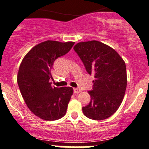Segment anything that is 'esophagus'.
<instances>
[{"mask_svg": "<svg viewBox=\"0 0 149 149\" xmlns=\"http://www.w3.org/2000/svg\"><path fill=\"white\" fill-rule=\"evenodd\" d=\"M81 92V89H79V88H74V93L77 94V93H80Z\"/></svg>", "mask_w": 149, "mask_h": 149, "instance_id": "esophagus-1", "label": "esophagus"}]
</instances>
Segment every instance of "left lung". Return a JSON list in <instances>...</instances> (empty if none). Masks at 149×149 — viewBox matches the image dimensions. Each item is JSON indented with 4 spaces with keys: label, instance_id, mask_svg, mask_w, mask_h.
Returning a JSON list of instances; mask_svg holds the SVG:
<instances>
[{
    "label": "left lung",
    "instance_id": "8db88e82",
    "mask_svg": "<svg viewBox=\"0 0 149 149\" xmlns=\"http://www.w3.org/2000/svg\"><path fill=\"white\" fill-rule=\"evenodd\" d=\"M74 50L89 74H94L89 104L82 108L89 119L103 120L116 113L123 100L127 86L125 63L110 46L98 41L81 42Z\"/></svg>",
    "mask_w": 149,
    "mask_h": 149
}]
</instances>
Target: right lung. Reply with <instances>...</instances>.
<instances>
[{"label": "right lung", "instance_id": "1", "mask_svg": "<svg viewBox=\"0 0 149 149\" xmlns=\"http://www.w3.org/2000/svg\"><path fill=\"white\" fill-rule=\"evenodd\" d=\"M74 44L45 41L34 46L21 63L17 76L18 86L27 107L40 119L54 121L66 113L73 89L53 87L51 71L55 60L66 54Z\"/></svg>", "mask_w": 149, "mask_h": 149}]
</instances>
